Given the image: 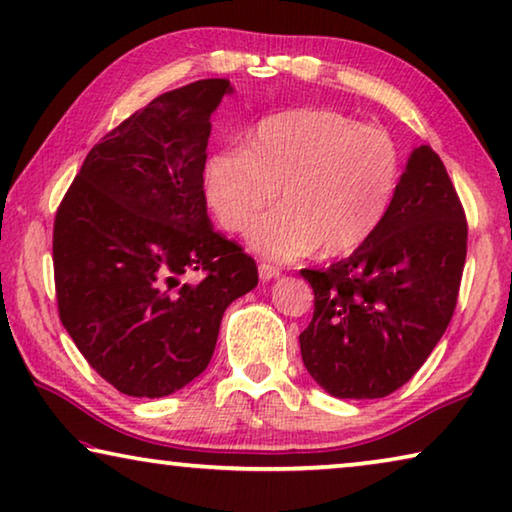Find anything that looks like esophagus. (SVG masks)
<instances>
[{"instance_id":"1","label":"esophagus","mask_w":512,"mask_h":512,"mask_svg":"<svg viewBox=\"0 0 512 512\" xmlns=\"http://www.w3.org/2000/svg\"><path fill=\"white\" fill-rule=\"evenodd\" d=\"M257 269H259V278H262V280H273V278L280 276L278 266H271V264H266V262L259 264Z\"/></svg>"}]
</instances>
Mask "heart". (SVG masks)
Masks as SVG:
<instances>
[{
  "instance_id": "1",
  "label": "heart",
  "mask_w": 512,
  "mask_h": 512,
  "mask_svg": "<svg viewBox=\"0 0 512 512\" xmlns=\"http://www.w3.org/2000/svg\"><path fill=\"white\" fill-rule=\"evenodd\" d=\"M402 177L398 144L384 128L329 108L269 117L243 149L209 156L204 200L227 232H243L264 206L283 204L250 227L259 255L296 259L322 246L345 255L375 234L393 207Z\"/></svg>"
}]
</instances>
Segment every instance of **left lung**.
Masks as SVG:
<instances>
[{"label": "left lung", "instance_id": "obj_1", "mask_svg": "<svg viewBox=\"0 0 512 512\" xmlns=\"http://www.w3.org/2000/svg\"><path fill=\"white\" fill-rule=\"evenodd\" d=\"M467 259V218L444 163L411 151L379 230L329 269H303L315 292L299 335L303 365L333 398H386L444 335Z\"/></svg>", "mask_w": 512, "mask_h": 512}]
</instances>
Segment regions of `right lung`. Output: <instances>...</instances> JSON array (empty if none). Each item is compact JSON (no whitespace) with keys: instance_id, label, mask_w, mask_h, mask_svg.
Segmentation results:
<instances>
[{"instance_id":"1","label":"right lung","mask_w":512,"mask_h":512,"mask_svg":"<svg viewBox=\"0 0 512 512\" xmlns=\"http://www.w3.org/2000/svg\"><path fill=\"white\" fill-rule=\"evenodd\" d=\"M230 80L160 94L89 151L55 216L57 308L117 391L163 398L200 377L255 259L211 227L202 172Z\"/></svg>"}]
</instances>
